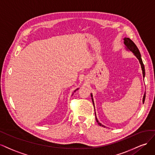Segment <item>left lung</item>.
<instances>
[{
    "label": "left lung",
    "instance_id": "8db88e82",
    "mask_svg": "<svg viewBox=\"0 0 155 155\" xmlns=\"http://www.w3.org/2000/svg\"><path fill=\"white\" fill-rule=\"evenodd\" d=\"M124 45H125V48H126L127 50V51H131V52L134 54V55L135 56V57L138 58V60L139 61L140 64V65H141V68H142V74H143V77L144 78V77H145V74H146V73H145L144 65H143V64L142 60V58H141L140 53V51H139V50H138V49L137 46H136L135 44H134L129 38L125 37V38H124ZM91 99H92V102H93V106H94V101H93L92 93H91ZM145 98H146V93H144L143 97V100H142L143 104L144 103ZM95 115H96V113H95ZM96 120H97V122H98V125H100V126H102V127H105V126H104V125H102L101 123H100V122H98V119L97 118V117H96Z\"/></svg>",
    "mask_w": 155,
    "mask_h": 155
}]
</instances>
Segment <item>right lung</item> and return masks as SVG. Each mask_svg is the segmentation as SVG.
Masks as SVG:
<instances>
[{
	"instance_id": "obj_1",
	"label": "right lung",
	"mask_w": 155,
	"mask_h": 155,
	"mask_svg": "<svg viewBox=\"0 0 155 155\" xmlns=\"http://www.w3.org/2000/svg\"><path fill=\"white\" fill-rule=\"evenodd\" d=\"M78 89H79V88H77V89H75V90H74V92H75V91H77V90H78ZM73 94H72V95H73Z\"/></svg>"
}]
</instances>
